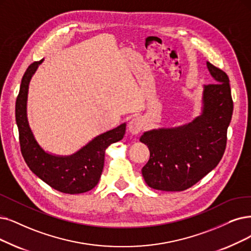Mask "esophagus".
<instances>
[{
    "label": "esophagus",
    "instance_id": "esophagus-1",
    "mask_svg": "<svg viewBox=\"0 0 251 251\" xmlns=\"http://www.w3.org/2000/svg\"><path fill=\"white\" fill-rule=\"evenodd\" d=\"M127 128L131 134L133 135H138L140 132L142 131L143 128V120L141 117H133L131 120H129L127 124Z\"/></svg>",
    "mask_w": 251,
    "mask_h": 251
}]
</instances>
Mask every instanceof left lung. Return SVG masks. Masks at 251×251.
<instances>
[{"label": "left lung", "instance_id": "left-lung-1", "mask_svg": "<svg viewBox=\"0 0 251 251\" xmlns=\"http://www.w3.org/2000/svg\"><path fill=\"white\" fill-rule=\"evenodd\" d=\"M214 83L203 86L202 112L176 127L145 132L140 141L150 157L142 168L146 184L164 192H181L200 181L218 165L226 145L233 100L227 75L207 62Z\"/></svg>", "mask_w": 251, "mask_h": 251}]
</instances>
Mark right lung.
<instances>
[{
  "label": "right lung",
  "mask_w": 251,
  "mask_h": 251,
  "mask_svg": "<svg viewBox=\"0 0 251 251\" xmlns=\"http://www.w3.org/2000/svg\"><path fill=\"white\" fill-rule=\"evenodd\" d=\"M42 62L43 59L28 66L16 99L15 118L22 154L31 171L49 186L70 195L86 193L98 184L103 171L106 149L124 138L126 125L124 123L97 136L71 155H55L45 151L37 142L26 113L29 81Z\"/></svg>",
  "instance_id": "obj_1"
}]
</instances>
